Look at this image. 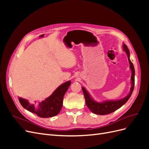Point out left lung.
<instances>
[{
	"mask_svg": "<svg viewBox=\"0 0 149 149\" xmlns=\"http://www.w3.org/2000/svg\"><path fill=\"white\" fill-rule=\"evenodd\" d=\"M123 49L125 52L126 54L127 55L128 60L129 61L130 64V68L131 69L132 71V74H131V88H130V91L128 95L125 97L124 98L122 99V100H118V101H105L104 102H97L94 101L92 97L90 96L89 94L88 93V91L86 90V89L83 87H82L83 92L84 94V96L85 97L86 100V104L87 106L88 107L89 109H90L92 112L94 114H98V115H106L112 113V112H114L117 109H118L119 108L123 106L124 104L127 102L130 97L131 96L132 93L133 92V90L134 88V84H135V70L134 67L133 65V63L130 60V52L129 49L127 48V45L125 44H123Z\"/></svg>",
	"mask_w": 149,
	"mask_h": 149,
	"instance_id": "8db88e82",
	"label": "left lung"
}]
</instances>
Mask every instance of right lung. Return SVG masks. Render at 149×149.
<instances>
[{
  "label": "right lung",
  "instance_id": "obj_1",
  "mask_svg": "<svg viewBox=\"0 0 149 149\" xmlns=\"http://www.w3.org/2000/svg\"><path fill=\"white\" fill-rule=\"evenodd\" d=\"M70 84V81L61 84L50 96L38 103L35 102L34 104H30L28 100L21 97L19 100L25 109L36 114L40 118H51L56 116L61 111L63 97Z\"/></svg>",
  "mask_w": 149,
  "mask_h": 149
}]
</instances>
